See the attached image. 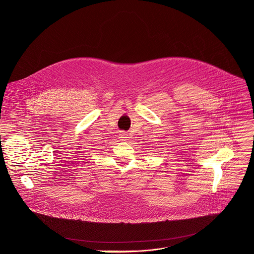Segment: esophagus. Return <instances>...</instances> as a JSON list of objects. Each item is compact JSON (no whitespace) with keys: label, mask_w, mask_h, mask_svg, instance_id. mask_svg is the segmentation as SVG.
<instances>
[{"label":"esophagus","mask_w":254,"mask_h":254,"mask_svg":"<svg viewBox=\"0 0 254 254\" xmlns=\"http://www.w3.org/2000/svg\"><path fill=\"white\" fill-rule=\"evenodd\" d=\"M120 137H121V139L126 140V139L127 138V132H122V133L120 134Z\"/></svg>","instance_id":"34e87169"}]
</instances>
